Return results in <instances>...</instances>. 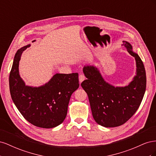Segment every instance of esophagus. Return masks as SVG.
Masks as SVG:
<instances>
[{
	"label": "esophagus",
	"mask_w": 156,
	"mask_h": 156,
	"mask_svg": "<svg viewBox=\"0 0 156 156\" xmlns=\"http://www.w3.org/2000/svg\"><path fill=\"white\" fill-rule=\"evenodd\" d=\"M84 79H85V76H84V74L79 75V83H81L84 81Z\"/></svg>",
	"instance_id": "obj_1"
}]
</instances>
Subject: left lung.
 <instances>
[{"instance_id": "1", "label": "left lung", "mask_w": 156, "mask_h": 156, "mask_svg": "<svg viewBox=\"0 0 156 156\" xmlns=\"http://www.w3.org/2000/svg\"><path fill=\"white\" fill-rule=\"evenodd\" d=\"M123 42L128 53L135 57L136 67V75L127 86L114 87L107 83L94 66L83 68L87 79L81 85L88 94L94 120L105 127L126 123L138 109L146 90V77L143 61L129 42Z\"/></svg>"}]
</instances>
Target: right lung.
I'll return each mask as SVG.
<instances>
[{
  "label": "right lung",
  "mask_w": 156,
  "mask_h": 156,
  "mask_svg": "<svg viewBox=\"0 0 156 156\" xmlns=\"http://www.w3.org/2000/svg\"><path fill=\"white\" fill-rule=\"evenodd\" d=\"M30 46L17 50L14 56L9 77L11 97L19 111L30 124L53 128L62 124L66 117L71 96L79 87V75L56 73L42 86L26 85L19 72V63L23 52Z\"/></svg>",
  "instance_id": "1"
}]
</instances>
